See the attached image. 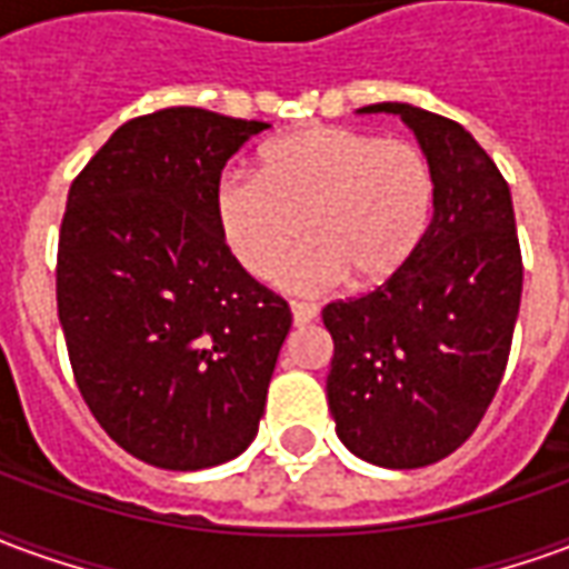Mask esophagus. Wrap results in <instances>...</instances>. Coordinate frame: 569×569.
Listing matches in <instances>:
<instances>
[{"instance_id": "esophagus-1", "label": "esophagus", "mask_w": 569, "mask_h": 569, "mask_svg": "<svg viewBox=\"0 0 569 569\" xmlns=\"http://www.w3.org/2000/svg\"><path fill=\"white\" fill-rule=\"evenodd\" d=\"M289 308H292V322L296 326H308V322L317 320V308L308 305V301H292Z\"/></svg>"}]
</instances>
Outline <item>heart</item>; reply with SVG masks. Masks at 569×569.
<instances>
[{
	"label": "heart",
	"instance_id": "b5f03b06",
	"mask_svg": "<svg viewBox=\"0 0 569 569\" xmlns=\"http://www.w3.org/2000/svg\"><path fill=\"white\" fill-rule=\"evenodd\" d=\"M436 210V176L408 140L313 124L261 149L259 173H224L216 216L234 259L268 277L301 231L310 243L280 264V283L322 292L387 283L415 259Z\"/></svg>",
	"mask_w": 569,
	"mask_h": 569
}]
</instances>
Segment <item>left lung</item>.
Returning <instances> with one entry per match:
<instances>
[{
	"label": "left lung",
	"mask_w": 569,
	"mask_h": 569,
	"mask_svg": "<svg viewBox=\"0 0 569 569\" xmlns=\"http://www.w3.org/2000/svg\"><path fill=\"white\" fill-rule=\"evenodd\" d=\"M436 176V212L415 259L387 283L322 308L332 335L326 378L338 439L387 469L448 457L485 418L509 362L521 305V247L506 179L472 133L408 103Z\"/></svg>",
	"instance_id": "8db88e82"
}]
</instances>
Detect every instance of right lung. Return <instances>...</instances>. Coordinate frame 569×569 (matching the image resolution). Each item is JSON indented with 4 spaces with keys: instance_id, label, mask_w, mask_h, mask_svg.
I'll return each mask as SVG.
<instances>
[{
    "instance_id": "right-lung-1",
    "label": "right lung",
    "mask_w": 569,
    "mask_h": 569,
    "mask_svg": "<svg viewBox=\"0 0 569 569\" xmlns=\"http://www.w3.org/2000/svg\"><path fill=\"white\" fill-rule=\"evenodd\" d=\"M264 128L198 106L130 118L69 188L57 317L81 399L142 463L207 469L259 432L292 310L231 256L216 188Z\"/></svg>"
}]
</instances>
